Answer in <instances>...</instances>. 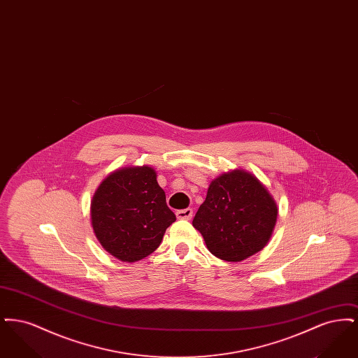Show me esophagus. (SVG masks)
Returning a JSON list of instances; mask_svg holds the SVG:
<instances>
[{
    "label": "esophagus",
    "mask_w": 358,
    "mask_h": 358,
    "mask_svg": "<svg viewBox=\"0 0 358 358\" xmlns=\"http://www.w3.org/2000/svg\"><path fill=\"white\" fill-rule=\"evenodd\" d=\"M176 216H177V219H180V220H190L192 216H193V209L187 208V209L177 210V212H176Z\"/></svg>",
    "instance_id": "34e87169"
}]
</instances>
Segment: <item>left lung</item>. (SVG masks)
I'll list each match as a JSON object with an SVG mask.
<instances>
[{"label": "left lung", "instance_id": "8db88e82", "mask_svg": "<svg viewBox=\"0 0 358 358\" xmlns=\"http://www.w3.org/2000/svg\"><path fill=\"white\" fill-rule=\"evenodd\" d=\"M276 216L273 196L255 176L232 171L210 182L192 224L213 255L241 262L264 248Z\"/></svg>", "mask_w": 358, "mask_h": 358}]
</instances>
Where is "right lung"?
<instances>
[{"mask_svg": "<svg viewBox=\"0 0 358 358\" xmlns=\"http://www.w3.org/2000/svg\"><path fill=\"white\" fill-rule=\"evenodd\" d=\"M176 215L150 166L123 168L106 177L91 201V224L103 248L133 263L153 254Z\"/></svg>", "mask_w": 358, "mask_h": 358, "instance_id": "right-lung-1", "label": "right lung"}]
</instances>
